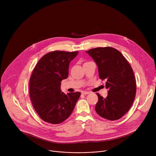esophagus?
I'll return each instance as SVG.
<instances>
[{
  "label": "esophagus",
  "mask_w": 156,
  "mask_h": 156,
  "mask_svg": "<svg viewBox=\"0 0 156 156\" xmlns=\"http://www.w3.org/2000/svg\"><path fill=\"white\" fill-rule=\"evenodd\" d=\"M81 93H82L83 94H84V95H86V94H90V92H88V91H82V92H81Z\"/></svg>",
  "instance_id": "34e87169"
}]
</instances>
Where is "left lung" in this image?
I'll return each mask as SVG.
<instances>
[{
    "label": "left lung",
    "instance_id": "left-lung-1",
    "mask_svg": "<svg viewBox=\"0 0 156 156\" xmlns=\"http://www.w3.org/2000/svg\"><path fill=\"white\" fill-rule=\"evenodd\" d=\"M96 63L100 79L106 80L108 94L104 98L99 93L95 110L101 117L117 120L131 108L136 92L135 78L131 65L118 50L97 48L86 51Z\"/></svg>",
    "mask_w": 156,
    "mask_h": 156
}]
</instances>
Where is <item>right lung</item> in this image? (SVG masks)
Masks as SVG:
<instances>
[{"label": "right lung", "mask_w": 156, "mask_h": 156, "mask_svg": "<svg viewBox=\"0 0 156 156\" xmlns=\"http://www.w3.org/2000/svg\"><path fill=\"white\" fill-rule=\"evenodd\" d=\"M76 52L55 51L44 55L37 62L30 80V97L40 118L58 124L72 114L80 92H61L62 80L67 78L70 62Z\"/></svg>", "instance_id": "add662e5"}]
</instances>
